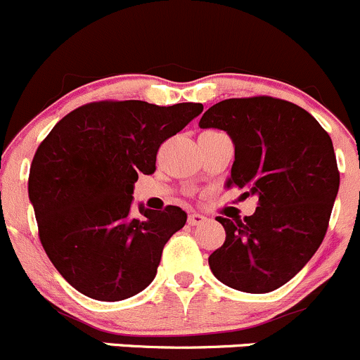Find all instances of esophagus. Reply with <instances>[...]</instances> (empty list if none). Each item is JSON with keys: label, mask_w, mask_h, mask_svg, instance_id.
<instances>
[{"label": "esophagus", "mask_w": 360, "mask_h": 360, "mask_svg": "<svg viewBox=\"0 0 360 360\" xmlns=\"http://www.w3.org/2000/svg\"><path fill=\"white\" fill-rule=\"evenodd\" d=\"M188 226H199V224H205L206 222V217L201 215V213H191L187 219Z\"/></svg>", "instance_id": "34e87169"}]
</instances>
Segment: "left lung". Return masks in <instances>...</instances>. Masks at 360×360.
<instances>
[{
  "mask_svg": "<svg viewBox=\"0 0 360 360\" xmlns=\"http://www.w3.org/2000/svg\"><path fill=\"white\" fill-rule=\"evenodd\" d=\"M199 126L233 140L226 187L259 198L243 220L217 217L226 241L208 257L210 269L241 292H271L304 268L327 233L340 188L330 136L301 106L271 96L224 99Z\"/></svg>",
  "mask_w": 360,
  "mask_h": 360,
  "instance_id": "1",
  "label": "left lung"
}]
</instances>
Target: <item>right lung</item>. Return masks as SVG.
Returning a JSON list of instances; mask_svg holds the SVG:
<instances>
[{"label":"right lung","instance_id":"1","mask_svg":"<svg viewBox=\"0 0 360 360\" xmlns=\"http://www.w3.org/2000/svg\"><path fill=\"white\" fill-rule=\"evenodd\" d=\"M202 112L201 103L94 101L59 120L37 148L27 180L41 247L84 296L122 301L154 280L166 241L185 226L179 206L131 217L138 175Z\"/></svg>","mask_w":360,"mask_h":360}]
</instances>
